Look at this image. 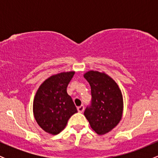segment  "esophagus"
I'll use <instances>...</instances> for the list:
<instances>
[{
	"mask_svg": "<svg viewBox=\"0 0 158 158\" xmlns=\"http://www.w3.org/2000/svg\"><path fill=\"white\" fill-rule=\"evenodd\" d=\"M77 110H78V111L79 112V113H82V112L84 111V110H85V107H84V106H81L78 107Z\"/></svg>",
	"mask_w": 158,
	"mask_h": 158,
	"instance_id": "34e87169",
	"label": "esophagus"
}]
</instances>
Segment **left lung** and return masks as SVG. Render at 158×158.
<instances>
[{
    "label": "left lung",
    "instance_id": "left-lung-1",
    "mask_svg": "<svg viewBox=\"0 0 158 158\" xmlns=\"http://www.w3.org/2000/svg\"><path fill=\"white\" fill-rule=\"evenodd\" d=\"M91 90V104L84 114L90 127L98 135H105L117 126L123 116V100L118 85L105 73L84 74Z\"/></svg>",
    "mask_w": 158,
    "mask_h": 158
}]
</instances>
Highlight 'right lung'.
Masks as SVG:
<instances>
[{"instance_id":"1","label":"right lung","mask_w":158,"mask_h":158,"mask_svg":"<svg viewBox=\"0 0 158 158\" xmlns=\"http://www.w3.org/2000/svg\"><path fill=\"white\" fill-rule=\"evenodd\" d=\"M74 71L51 76L42 83L33 101V114L39 126L44 131L56 135L66 126L68 119L77 109L67 93V87Z\"/></svg>"}]
</instances>
